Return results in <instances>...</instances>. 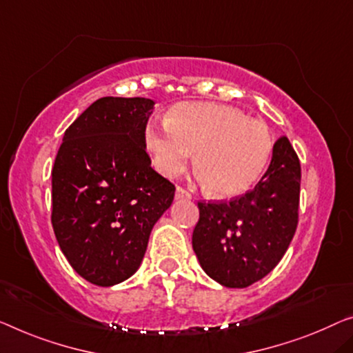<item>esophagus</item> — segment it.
I'll use <instances>...</instances> for the list:
<instances>
[{
    "mask_svg": "<svg viewBox=\"0 0 353 353\" xmlns=\"http://www.w3.org/2000/svg\"><path fill=\"white\" fill-rule=\"evenodd\" d=\"M176 199H190V193H188V190H185V188L179 185L176 188Z\"/></svg>",
    "mask_w": 353,
    "mask_h": 353,
    "instance_id": "obj_1",
    "label": "esophagus"
}]
</instances>
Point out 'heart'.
I'll list each match as a JSON object with an SVG mask.
<instances>
[{"mask_svg": "<svg viewBox=\"0 0 353 353\" xmlns=\"http://www.w3.org/2000/svg\"><path fill=\"white\" fill-rule=\"evenodd\" d=\"M144 143L163 176L194 166L208 190L220 198L245 193L263 174L274 139L266 123L219 103H179L161 125L149 123Z\"/></svg>", "mask_w": 353, "mask_h": 353, "instance_id": "heart-1", "label": "heart"}]
</instances>
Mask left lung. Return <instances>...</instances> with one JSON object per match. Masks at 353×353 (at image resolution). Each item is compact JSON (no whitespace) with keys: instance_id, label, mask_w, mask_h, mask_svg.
I'll return each mask as SVG.
<instances>
[{"instance_id":"8db88e82","label":"left lung","mask_w":353,"mask_h":353,"mask_svg":"<svg viewBox=\"0 0 353 353\" xmlns=\"http://www.w3.org/2000/svg\"><path fill=\"white\" fill-rule=\"evenodd\" d=\"M301 165L285 136L260 182L230 201H199L192 244L209 277L245 288L274 270L298 227Z\"/></svg>"}]
</instances>
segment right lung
<instances>
[{"label":"right lung","instance_id":"obj_1","mask_svg":"<svg viewBox=\"0 0 353 353\" xmlns=\"http://www.w3.org/2000/svg\"><path fill=\"white\" fill-rule=\"evenodd\" d=\"M154 101L104 97L65 131L52 168V227L79 276L110 287L133 276L176 187L150 166Z\"/></svg>","mask_w":353,"mask_h":353}]
</instances>
